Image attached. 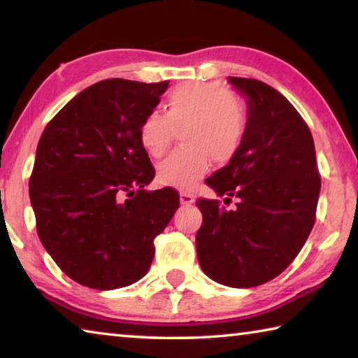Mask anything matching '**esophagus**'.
Listing matches in <instances>:
<instances>
[{
  "label": "esophagus",
  "instance_id": "34e87169",
  "mask_svg": "<svg viewBox=\"0 0 358 358\" xmlns=\"http://www.w3.org/2000/svg\"><path fill=\"white\" fill-rule=\"evenodd\" d=\"M180 202L183 205H192L194 202H196V197H194L192 194H189V192H181L180 194Z\"/></svg>",
  "mask_w": 358,
  "mask_h": 358
}]
</instances>
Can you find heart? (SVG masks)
Listing matches in <instances>:
<instances>
[{
	"mask_svg": "<svg viewBox=\"0 0 358 358\" xmlns=\"http://www.w3.org/2000/svg\"><path fill=\"white\" fill-rule=\"evenodd\" d=\"M181 125L185 147L157 166V180L189 189L207 173L210 157L224 164L237 155L248 128L246 107L220 82L178 85L167 96L166 115H145L138 124V141L151 157H161Z\"/></svg>",
	"mask_w": 358,
	"mask_h": 358,
	"instance_id": "b5f03b06",
	"label": "heart"
}]
</instances>
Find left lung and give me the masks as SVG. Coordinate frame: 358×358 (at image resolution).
<instances>
[{
  "instance_id": "1",
  "label": "left lung",
  "mask_w": 358,
  "mask_h": 358,
  "mask_svg": "<svg viewBox=\"0 0 358 358\" xmlns=\"http://www.w3.org/2000/svg\"><path fill=\"white\" fill-rule=\"evenodd\" d=\"M248 102L246 134L232 159L205 180L226 203L199 199L203 273L229 287L273 280L296 257L316 221L320 175L311 131L284 96L256 78L229 77Z\"/></svg>"
}]
</instances>
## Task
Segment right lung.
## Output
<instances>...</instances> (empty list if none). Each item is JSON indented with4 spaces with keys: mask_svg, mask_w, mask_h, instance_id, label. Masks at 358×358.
Segmentation results:
<instances>
[{
    "mask_svg": "<svg viewBox=\"0 0 358 358\" xmlns=\"http://www.w3.org/2000/svg\"><path fill=\"white\" fill-rule=\"evenodd\" d=\"M169 82L108 78L72 98L42 132L29 199L42 245L71 280L110 290L147 275L155 238L180 205L155 178L138 124Z\"/></svg>",
    "mask_w": 358,
    "mask_h": 358,
    "instance_id": "right-lung-1",
    "label": "right lung"
}]
</instances>
